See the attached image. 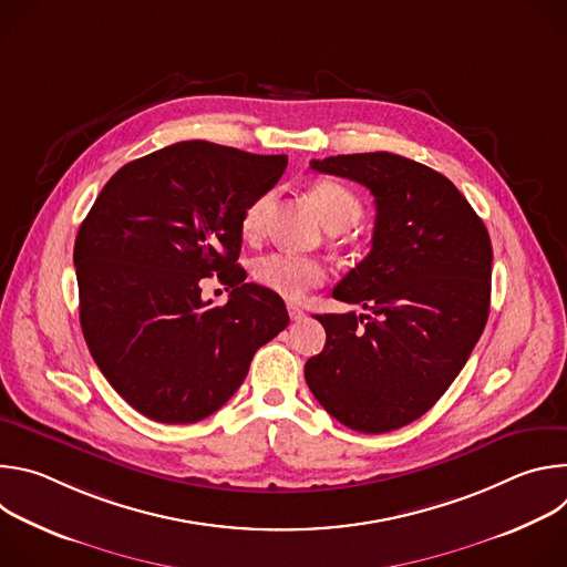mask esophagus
I'll use <instances>...</instances> for the list:
<instances>
[{"mask_svg": "<svg viewBox=\"0 0 567 567\" xmlns=\"http://www.w3.org/2000/svg\"><path fill=\"white\" fill-rule=\"evenodd\" d=\"M287 309H289V318H291V320H302V318H305V311H302L298 305L289 302Z\"/></svg>", "mask_w": 567, "mask_h": 567, "instance_id": "34e87169", "label": "esophagus"}]
</instances>
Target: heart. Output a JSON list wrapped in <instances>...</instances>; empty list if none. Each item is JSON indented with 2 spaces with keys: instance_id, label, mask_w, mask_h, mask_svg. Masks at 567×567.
Listing matches in <instances>:
<instances>
[{
  "instance_id": "1",
  "label": "heart",
  "mask_w": 567,
  "mask_h": 567,
  "mask_svg": "<svg viewBox=\"0 0 567 567\" xmlns=\"http://www.w3.org/2000/svg\"><path fill=\"white\" fill-rule=\"evenodd\" d=\"M309 197L322 224H326L330 230H348L363 215V206L359 197L339 182H330V179L316 182L309 190ZM271 199L274 195L265 193L241 210V217H239L241 235L256 239L262 233ZM254 276L262 287L285 298H300L311 287H318L322 280H326V267H322V262H318L316 258L276 251L256 260Z\"/></svg>"
}]
</instances>
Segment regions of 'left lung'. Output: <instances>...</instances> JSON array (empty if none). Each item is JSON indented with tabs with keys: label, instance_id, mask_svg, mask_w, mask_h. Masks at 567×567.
<instances>
[{
	"label": "left lung",
	"instance_id": "8db88e82",
	"mask_svg": "<svg viewBox=\"0 0 567 567\" xmlns=\"http://www.w3.org/2000/svg\"><path fill=\"white\" fill-rule=\"evenodd\" d=\"M311 171L374 195L372 251L332 291L370 313H322L328 341L305 379L334 420L388 433L420 420L464 368L489 318L492 239L440 173L390 152L339 154Z\"/></svg>",
	"mask_w": 567,
	"mask_h": 567
}]
</instances>
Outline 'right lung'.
I'll list each match as a JSON object with an SVG mask.
<instances>
[{
    "label": "right lung",
    "mask_w": 567,
    "mask_h": 567,
    "mask_svg": "<svg viewBox=\"0 0 567 567\" xmlns=\"http://www.w3.org/2000/svg\"><path fill=\"white\" fill-rule=\"evenodd\" d=\"M287 168L285 154L182 141L130 161L80 224V326L110 385L161 424L199 422L235 394L260 346L289 326L282 298L245 282L239 217ZM217 272L234 291L200 298Z\"/></svg>",
    "instance_id": "add662e5"
}]
</instances>
